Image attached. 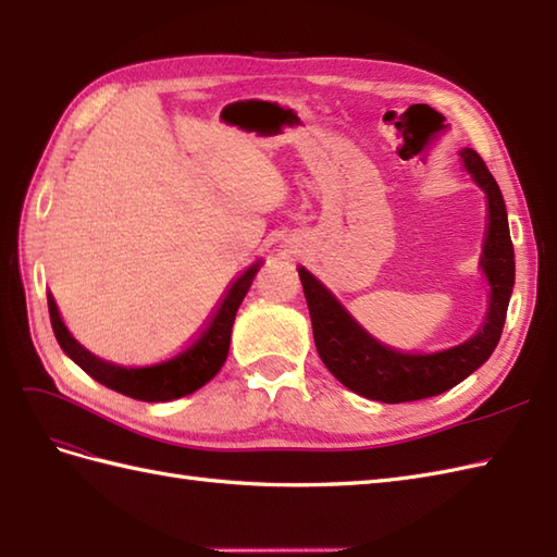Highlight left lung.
I'll return each mask as SVG.
<instances>
[{
	"instance_id": "1",
	"label": "left lung",
	"mask_w": 557,
	"mask_h": 557,
	"mask_svg": "<svg viewBox=\"0 0 557 557\" xmlns=\"http://www.w3.org/2000/svg\"><path fill=\"white\" fill-rule=\"evenodd\" d=\"M460 159L488 199V232L482 265L491 282V304L484 327L472 339L438 354L396 351L372 339L306 268H299L322 363L344 386L360 396L382 404H406V400L444 394L484 366L500 339L515 284V251L506 203L480 153L462 149Z\"/></svg>"
}]
</instances>
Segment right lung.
Masks as SVG:
<instances>
[{
    "instance_id": "add662e5",
    "label": "right lung",
    "mask_w": 557,
    "mask_h": 557,
    "mask_svg": "<svg viewBox=\"0 0 557 557\" xmlns=\"http://www.w3.org/2000/svg\"><path fill=\"white\" fill-rule=\"evenodd\" d=\"M258 268H261V261H256L253 265L244 270L239 277L232 280L227 292L223 294V299L218 301L209 322L199 330L197 337H194L185 348H180L175 356L159 360V363L153 366L125 368L89 354L85 346H81L71 337V332L63 325V320L59 315L54 296L47 294L51 330H54V337L63 348V354L75 360V363L99 384L109 386V389L123 396L147 400V404L173 400L201 389V386L213 380L218 370L223 368L230 351L232 322H235L237 308L244 296H247Z\"/></svg>"
}]
</instances>
